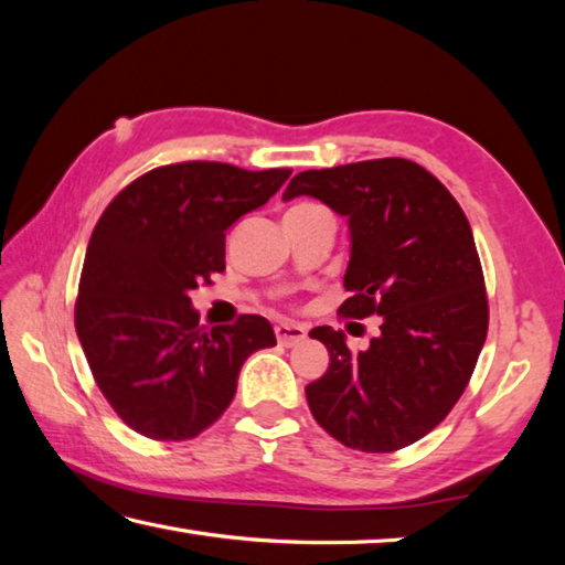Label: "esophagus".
<instances>
[{"label":"esophagus","mask_w":565,"mask_h":565,"mask_svg":"<svg viewBox=\"0 0 565 565\" xmlns=\"http://www.w3.org/2000/svg\"><path fill=\"white\" fill-rule=\"evenodd\" d=\"M274 331H276V339H279V343H284V347H294V343L306 339V329L301 323H276Z\"/></svg>","instance_id":"1"}]
</instances>
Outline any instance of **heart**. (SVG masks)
Returning <instances> with one entry per match:
<instances>
[{
  "mask_svg": "<svg viewBox=\"0 0 565 565\" xmlns=\"http://www.w3.org/2000/svg\"><path fill=\"white\" fill-rule=\"evenodd\" d=\"M301 206H303V204H301Z\"/></svg>",
  "mask_w": 565,
  "mask_h": 565,
  "instance_id": "heart-1",
  "label": "heart"
}]
</instances>
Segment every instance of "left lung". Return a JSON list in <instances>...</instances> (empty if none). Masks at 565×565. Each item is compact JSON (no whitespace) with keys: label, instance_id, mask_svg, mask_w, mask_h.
<instances>
[{"label":"left lung","instance_id":"obj_1","mask_svg":"<svg viewBox=\"0 0 565 565\" xmlns=\"http://www.w3.org/2000/svg\"><path fill=\"white\" fill-rule=\"evenodd\" d=\"M313 196L349 218V319L381 317L366 351L311 329L329 369L306 386L317 424L343 446L391 454L441 424L471 381L489 299L471 224L441 181L388 157L296 174L284 199Z\"/></svg>","mask_w":565,"mask_h":565}]
</instances>
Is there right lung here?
Listing matches in <instances>:
<instances>
[{
  "label": "right lung",
  "mask_w": 565,
  "mask_h": 565,
  "mask_svg": "<svg viewBox=\"0 0 565 565\" xmlns=\"http://www.w3.org/2000/svg\"><path fill=\"white\" fill-rule=\"evenodd\" d=\"M289 174L181 161L134 179L104 209L74 327L104 398L137 434L199 436L232 404L244 361L276 347L271 323L256 313L202 327L189 291L226 269V228L269 202Z\"/></svg>",
  "instance_id": "1"
}]
</instances>
